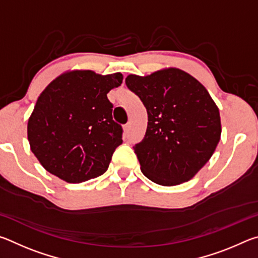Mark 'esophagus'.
Wrapping results in <instances>:
<instances>
[{"mask_svg":"<svg viewBox=\"0 0 258 258\" xmlns=\"http://www.w3.org/2000/svg\"><path fill=\"white\" fill-rule=\"evenodd\" d=\"M124 132L126 133V134H128L130 133V131H131V126H130V124H126V125H124Z\"/></svg>","mask_w":258,"mask_h":258,"instance_id":"esophagus-1","label":"esophagus"}]
</instances>
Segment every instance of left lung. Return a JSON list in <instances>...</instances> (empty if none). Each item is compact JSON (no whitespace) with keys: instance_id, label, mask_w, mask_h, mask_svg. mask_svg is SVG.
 Here are the masks:
<instances>
[{"instance_id":"obj_1","label":"left lung","mask_w":258,"mask_h":258,"mask_svg":"<svg viewBox=\"0 0 258 258\" xmlns=\"http://www.w3.org/2000/svg\"><path fill=\"white\" fill-rule=\"evenodd\" d=\"M125 83L148 112L145 138L133 147L143 175L165 186L191 180L221 139L220 110L206 87L174 67L131 74Z\"/></svg>"}]
</instances>
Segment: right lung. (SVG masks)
Here are the masks:
<instances>
[{
  "instance_id": "right-lung-1",
  "label": "right lung",
  "mask_w": 258,
  "mask_h": 258,
  "mask_svg": "<svg viewBox=\"0 0 258 258\" xmlns=\"http://www.w3.org/2000/svg\"><path fill=\"white\" fill-rule=\"evenodd\" d=\"M120 73L100 75L68 71L37 98L27 124L35 157L47 172L68 183H81L107 171L123 128L112 120L107 94L120 86Z\"/></svg>"
}]
</instances>
